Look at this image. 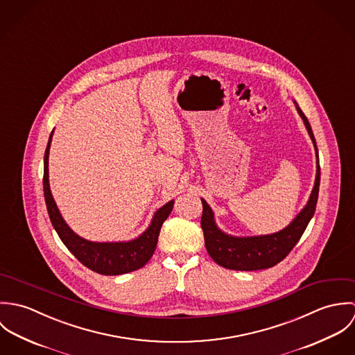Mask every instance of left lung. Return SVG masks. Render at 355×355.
<instances>
[{
	"label": "left lung",
	"instance_id": "left-lung-1",
	"mask_svg": "<svg viewBox=\"0 0 355 355\" xmlns=\"http://www.w3.org/2000/svg\"><path fill=\"white\" fill-rule=\"evenodd\" d=\"M297 110L304 120L307 132L313 141L315 157H317V175L313 191L310 194L309 202L306 203L302 211L294 218V221L282 230L280 232L263 236H252V238H234L221 232L214 223L213 211L205 200L202 201V227L205 246L209 255L214 262L227 269L234 270H259L272 268L280 261H283L294 246L300 242L304 235V230L314 216L315 205L318 200L320 189V162H318V150L315 139L310 127L309 120L306 119L304 112L295 102Z\"/></svg>",
	"mask_w": 355,
	"mask_h": 355
}]
</instances>
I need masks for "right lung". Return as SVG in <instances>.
Listing matches in <instances>:
<instances>
[{
	"mask_svg": "<svg viewBox=\"0 0 355 355\" xmlns=\"http://www.w3.org/2000/svg\"><path fill=\"white\" fill-rule=\"evenodd\" d=\"M51 135L45 150L44 158V194L48 213L51 217V224L58 234L62 243L67 249L73 254L85 266L100 273V275H123L132 270H137L148 263L155 250L161 225L171 214L173 201L165 203L158 209L153 217L150 227L138 238L131 242L120 243H97L89 242L78 236L62 220L54 200L51 197L49 187V148H51Z\"/></svg>",
	"mask_w": 355,
	"mask_h": 355,
	"instance_id": "right-lung-1",
	"label": "right lung"
}]
</instances>
